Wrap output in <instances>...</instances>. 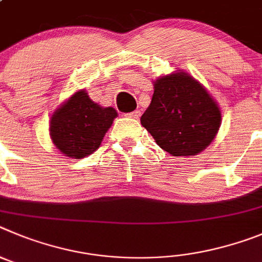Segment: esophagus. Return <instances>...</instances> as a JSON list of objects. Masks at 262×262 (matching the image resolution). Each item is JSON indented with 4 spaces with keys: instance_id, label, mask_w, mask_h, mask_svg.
<instances>
[{
    "instance_id": "1",
    "label": "esophagus",
    "mask_w": 262,
    "mask_h": 262,
    "mask_svg": "<svg viewBox=\"0 0 262 262\" xmlns=\"http://www.w3.org/2000/svg\"><path fill=\"white\" fill-rule=\"evenodd\" d=\"M126 116L130 117V119H140L141 111H134V112H130V114H128Z\"/></svg>"
}]
</instances>
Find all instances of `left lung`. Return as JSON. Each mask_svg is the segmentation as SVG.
Instances as JSON below:
<instances>
[{"mask_svg": "<svg viewBox=\"0 0 262 262\" xmlns=\"http://www.w3.org/2000/svg\"><path fill=\"white\" fill-rule=\"evenodd\" d=\"M221 119V110L206 89L178 70L154 82L151 103L141 124L164 151L193 157L213 142Z\"/></svg>", "mask_w": 262, "mask_h": 262, "instance_id": "1", "label": "left lung"}]
</instances>
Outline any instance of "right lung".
<instances>
[{
	"label": "right lung",
	"instance_id": "add662e5",
	"mask_svg": "<svg viewBox=\"0 0 262 262\" xmlns=\"http://www.w3.org/2000/svg\"><path fill=\"white\" fill-rule=\"evenodd\" d=\"M116 117L115 108L96 104L79 90L52 115L51 140L65 157L81 159L99 148Z\"/></svg>",
	"mask_w": 262,
	"mask_h": 262
}]
</instances>
